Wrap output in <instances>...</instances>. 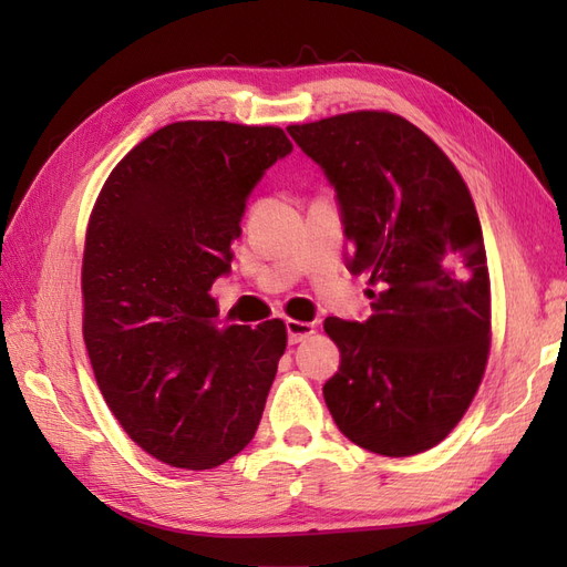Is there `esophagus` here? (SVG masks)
<instances>
[{
  "label": "esophagus",
  "mask_w": 567,
  "mask_h": 567,
  "mask_svg": "<svg viewBox=\"0 0 567 567\" xmlns=\"http://www.w3.org/2000/svg\"><path fill=\"white\" fill-rule=\"evenodd\" d=\"M286 329H288V340L290 342H302L305 338H310L317 326L310 323V321H298V319H288L286 321Z\"/></svg>",
  "instance_id": "obj_1"
}]
</instances>
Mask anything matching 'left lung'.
<instances>
[{
    "instance_id": "1",
    "label": "left lung",
    "mask_w": 567,
    "mask_h": 567,
    "mask_svg": "<svg viewBox=\"0 0 567 567\" xmlns=\"http://www.w3.org/2000/svg\"><path fill=\"white\" fill-rule=\"evenodd\" d=\"M288 134L336 186L350 269L375 286L367 321H323L340 350L326 406L359 447L421 454L466 414L489 357V269L473 196L447 153L398 113H340Z\"/></svg>"
}]
</instances>
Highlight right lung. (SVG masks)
I'll return each instance as SVG.
<instances>
[{"label":"right lung","mask_w":567,"mask_h":567,"mask_svg":"<svg viewBox=\"0 0 567 567\" xmlns=\"http://www.w3.org/2000/svg\"><path fill=\"white\" fill-rule=\"evenodd\" d=\"M293 151L281 127L182 120L136 144L101 186L84 234L82 336L123 431L167 466L217 468L262 419L286 323L221 326L246 198Z\"/></svg>","instance_id":"right-lung-1"}]
</instances>
